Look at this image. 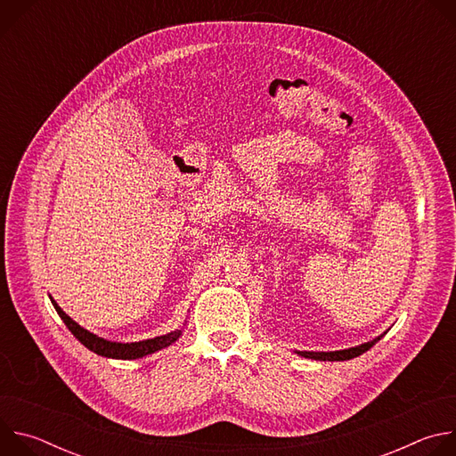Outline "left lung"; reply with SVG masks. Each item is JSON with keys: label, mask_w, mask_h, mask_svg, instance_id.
<instances>
[{"label": "left lung", "mask_w": 456, "mask_h": 456, "mask_svg": "<svg viewBox=\"0 0 456 456\" xmlns=\"http://www.w3.org/2000/svg\"><path fill=\"white\" fill-rule=\"evenodd\" d=\"M384 334H380L373 341H368V343H362L359 346L346 348V350H338V352H296V354L301 355V357H306V359H315V361H348V359L359 357L361 354L368 352L377 341H380L384 338Z\"/></svg>", "instance_id": "8db88e82"}]
</instances>
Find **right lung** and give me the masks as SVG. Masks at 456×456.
<instances>
[{"instance_id":"obj_1","label":"right lung","mask_w":456,"mask_h":456,"mask_svg":"<svg viewBox=\"0 0 456 456\" xmlns=\"http://www.w3.org/2000/svg\"><path fill=\"white\" fill-rule=\"evenodd\" d=\"M55 312L59 314V317L62 319V322L67 324V329L76 336V339H79L88 350H92L97 355L102 357H110V359H139V357H146L150 354H155L169 345H173L180 336L182 330H175L169 332L166 336H159L153 339H146V341H139V343H115V341H108L102 339L92 332H88L86 329H83L81 324H77L69 314H64L62 308L50 297Z\"/></svg>"}]
</instances>
